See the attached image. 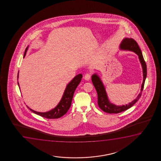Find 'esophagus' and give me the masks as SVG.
<instances>
[{
	"mask_svg": "<svg viewBox=\"0 0 161 161\" xmlns=\"http://www.w3.org/2000/svg\"><path fill=\"white\" fill-rule=\"evenodd\" d=\"M91 76V75L90 74H86V75H85V76H84V79L88 81L89 80H90Z\"/></svg>",
	"mask_w": 161,
	"mask_h": 161,
	"instance_id": "1",
	"label": "esophagus"
}]
</instances>
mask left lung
Wrapping results in <instances>:
<instances>
[{
	"instance_id": "1",
	"label": "left lung",
	"mask_w": 161,
	"mask_h": 161,
	"mask_svg": "<svg viewBox=\"0 0 161 161\" xmlns=\"http://www.w3.org/2000/svg\"><path fill=\"white\" fill-rule=\"evenodd\" d=\"M120 47L122 49L133 51L135 53H136L139 56V59L141 62V65L143 69V82L141 86V92L140 93V94L138 95V96L136 99L125 106L123 105L122 106H117L113 104L110 103L108 101V97H107L104 87L99 79V77L98 76V75L96 74L93 75L92 76V81L93 86H95V88L97 91V96H98V105L102 110L107 113H119L127 110L129 108H131L141 97L143 87H144L146 77L147 76L146 64L145 60L143 59L141 49L140 48L139 45L136 42V41H135L132 38H126L121 42Z\"/></svg>"
}]
</instances>
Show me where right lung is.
<instances>
[{
    "mask_svg": "<svg viewBox=\"0 0 161 161\" xmlns=\"http://www.w3.org/2000/svg\"><path fill=\"white\" fill-rule=\"evenodd\" d=\"M27 49V47L25 52L24 57L26 53ZM18 76H19V73L18 74ZM82 77V75L81 74H80L76 75L71 81L66 86L64 95L63 96V97H62L59 103L58 104V106L55 108L53 109L52 110H50L47 112L40 113L36 112L35 110H33L29 108L28 107H27L34 113L39 115L41 117L47 118V119H57V118H59L60 117H62L63 115L66 114V112H68V110L70 107L71 101L73 99V95H74L76 88L81 80ZM18 84L19 87L18 81Z\"/></svg>",
    "mask_w": 161,
    "mask_h": 161,
    "instance_id": "obj_1",
    "label": "right lung"
}]
</instances>
